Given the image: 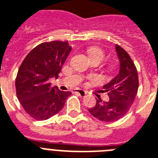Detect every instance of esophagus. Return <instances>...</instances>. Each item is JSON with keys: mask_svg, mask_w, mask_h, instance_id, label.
<instances>
[{"mask_svg": "<svg viewBox=\"0 0 158 158\" xmlns=\"http://www.w3.org/2000/svg\"><path fill=\"white\" fill-rule=\"evenodd\" d=\"M75 92H76L77 94H79V96H81V97H84L87 94V92L85 91L81 90V89H77V90H75Z\"/></svg>", "mask_w": 158, "mask_h": 158, "instance_id": "1", "label": "esophagus"}]
</instances>
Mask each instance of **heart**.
<instances>
[{"mask_svg":"<svg viewBox=\"0 0 158 158\" xmlns=\"http://www.w3.org/2000/svg\"><path fill=\"white\" fill-rule=\"evenodd\" d=\"M89 54L91 55L92 57H100L103 60L105 58V52L103 50L100 48H97V47H94V48H92L89 51Z\"/></svg>","mask_w":158,"mask_h":158,"instance_id":"obj_1","label":"heart"}]
</instances>
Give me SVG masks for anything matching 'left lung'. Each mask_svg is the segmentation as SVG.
I'll return each mask as SVG.
<instances>
[{
	"label": "left lung",
	"instance_id": "8db88e82",
	"mask_svg": "<svg viewBox=\"0 0 158 158\" xmlns=\"http://www.w3.org/2000/svg\"><path fill=\"white\" fill-rule=\"evenodd\" d=\"M116 52L120 61L119 72L103 86V92H107L110 100L98 98L96 106L88 110L92 116L103 122L118 121L125 116L134 103L139 87L136 67L129 54L118 44Z\"/></svg>",
	"mask_w": 158,
	"mask_h": 158
}]
</instances>
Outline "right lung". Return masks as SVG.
<instances>
[{
    "label": "right lung",
    "instance_id": "1",
    "mask_svg": "<svg viewBox=\"0 0 158 158\" xmlns=\"http://www.w3.org/2000/svg\"><path fill=\"white\" fill-rule=\"evenodd\" d=\"M72 48L66 41L44 42L35 47L22 62L16 79L17 97L27 114L35 120H46L65 106L70 92L52 87Z\"/></svg>",
    "mask_w": 158,
    "mask_h": 158
}]
</instances>
